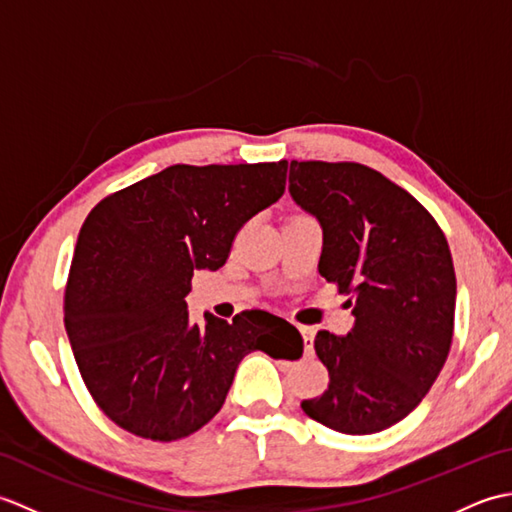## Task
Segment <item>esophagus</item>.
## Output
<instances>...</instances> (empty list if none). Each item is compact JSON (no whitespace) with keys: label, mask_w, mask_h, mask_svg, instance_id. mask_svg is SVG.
<instances>
[{"label":"esophagus","mask_w":512,"mask_h":512,"mask_svg":"<svg viewBox=\"0 0 512 512\" xmlns=\"http://www.w3.org/2000/svg\"><path fill=\"white\" fill-rule=\"evenodd\" d=\"M299 332L303 336V347H306V352L310 354L312 352V345H314V341H312V328H308V325H301Z\"/></svg>","instance_id":"1"}]
</instances>
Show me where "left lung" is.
Here are the masks:
<instances>
[{
	"label": "left lung",
	"mask_w": 512,
	"mask_h": 512,
	"mask_svg": "<svg viewBox=\"0 0 512 512\" xmlns=\"http://www.w3.org/2000/svg\"><path fill=\"white\" fill-rule=\"evenodd\" d=\"M290 198L319 222V273L350 292L354 328L319 330L328 367L310 418L347 436H369L407 418L449 356L455 270L447 237L427 209L383 173L356 162H290Z\"/></svg>",
	"instance_id": "1"
}]
</instances>
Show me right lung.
Wrapping results in <instances>:
<instances>
[{
    "label": "right lung",
    "mask_w": 512,
    "mask_h": 512,
    "mask_svg": "<svg viewBox=\"0 0 512 512\" xmlns=\"http://www.w3.org/2000/svg\"><path fill=\"white\" fill-rule=\"evenodd\" d=\"M288 162L173 165L105 198L76 239L65 332L105 416L140 438L171 442L222 409L242 358H299L295 325L264 310L191 323L195 270L226 264L235 233L275 204Z\"/></svg>",
    "instance_id": "add662e5"
}]
</instances>
